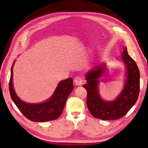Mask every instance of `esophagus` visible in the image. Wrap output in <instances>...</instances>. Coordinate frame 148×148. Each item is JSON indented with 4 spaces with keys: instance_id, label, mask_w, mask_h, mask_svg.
<instances>
[{
    "instance_id": "34e87169",
    "label": "esophagus",
    "mask_w": 148,
    "mask_h": 148,
    "mask_svg": "<svg viewBox=\"0 0 148 148\" xmlns=\"http://www.w3.org/2000/svg\"><path fill=\"white\" fill-rule=\"evenodd\" d=\"M74 83L76 86H81L83 83V80L81 77H77L74 79Z\"/></svg>"
}]
</instances>
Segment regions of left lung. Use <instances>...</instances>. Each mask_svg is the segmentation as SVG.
Wrapping results in <instances>:
<instances>
[{"instance_id": "left-lung-1", "label": "left lung", "mask_w": 148, "mask_h": 148, "mask_svg": "<svg viewBox=\"0 0 148 148\" xmlns=\"http://www.w3.org/2000/svg\"><path fill=\"white\" fill-rule=\"evenodd\" d=\"M120 58L125 66L126 78L122 91L113 101L104 100L99 92L100 82L104 80L101 78L108 70L106 63L96 65L85 75L87 83L83 88L87 91L86 104L95 118L103 120L119 119L126 115L136 102L140 92V71L136 62L128 55L126 47H123Z\"/></svg>"}]
</instances>
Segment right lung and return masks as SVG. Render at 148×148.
Wrapping results in <instances>:
<instances>
[{
    "label": "right lung",
    "instance_id": "1",
    "mask_svg": "<svg viewBox=\"0 0 148 148\" xmlns=\"http://www.w3.org/2000/svg\"><path fill=\"white\" fill-rule=\"evenodd\" d=\"M9 82V90L12 99L18 109L28 119L37 122H44L56 120L60 117L67 98L74 88L73 79L69 78L60 81L52 96L47 100L39 103H27L17 96L13 84V67Z\"/></svg>",
    "mask_w": 148,
    "mask_h": 148
}]
</instances>
